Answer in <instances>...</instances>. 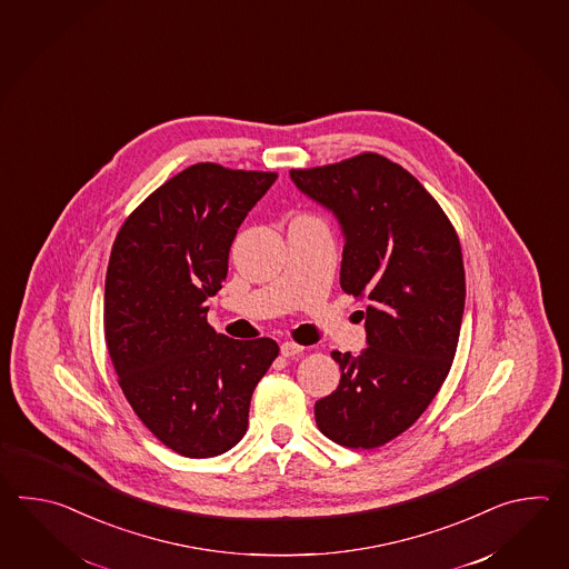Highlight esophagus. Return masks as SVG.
Listing matches in <instances>:
<instances>
[{"mask_svg": "<svg viewBox=\"0 0 569 569\" xmlns=\"http://www.w3.org/2000/svg\"><path fill=\"white\" fill-rule=\"evenodd\" d=\"M302 351H305V348L299 346V343H295V341H284V343L280 346V353H282L284 358H299Z\"/></svg>", "mask_w": 569, "mask_h": 569, "instance_id": "34e87169", "label": "esophagus"}]
</instances>
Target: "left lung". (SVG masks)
<instances>
[{
  "instance_id": "8db88e82",
  "label": "left lung",
  "mask_w": 569,
  "mask_h": 569,
  "mask_svg": "<svg viewBox=\"0 0 569 569\" xmlns=\"http://www.w3.org/2000/svg\"><path fill=\"white\" fill-rule=\"evenodd\" d=\"M343 230L341 289L366 299L368 348L331 351L339 387L315 402L323 436L375 449L405 433L436 399L458 350L466 301L460 238L433 194L376 152L292 169Z\"/></svg>"
}]
</instances>
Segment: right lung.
Wrapping results in <instances>:
<instances>
[{"instance_id": "right-lung-1", "label": "right lung", "mask_w": 569, "mask_h": 569, "mask_svg": "<svg viewBox=\"0 0 569 569\" xmlns=\"http://www.w3.org/2000/svg\"><path fill=\"white\" fill-rule=\"evenodd\" d=\"M277 172L199 162L148 194L109 256L106 346L128 402L158 441L213 458L248 427L256 385L279 356L274 339H230L206 301L228 277L231 242Z\"/></svg>"}]
</instances>
